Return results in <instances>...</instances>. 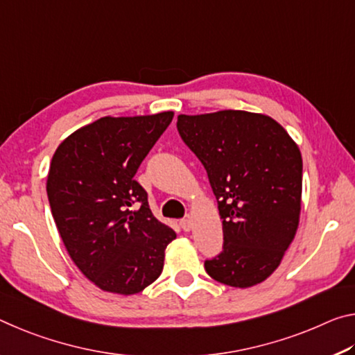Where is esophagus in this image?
Segmentation results:
<instances>
[{
  "mask_svg": "<svg viewBox=\"0 0 355 355\" xmlns=\"http://www.w3.org/2000/svg\"><path fill=\"white\" fill-rule=\"evenodd\" d=\"M191 226H193V222H191V218H184L181 220V228L184 231H190Z\"/></svg>",
  "mask_w": 355,
  "mask_h": 355,
  "instance_id": "obj_1",
  "label": "esophagus"
}]
</instances>
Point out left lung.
Returning <instances> with one entry per match:
<instances>
[{"instance_id":"obj_1","label":"left lung","mask_w":355,"mask_h":355,"mask_svg":"<svg viewBox=\"0 0 355 355\" xmlns=\"http://www.w3.org/2000/svg\"><path fill=\"white\" fill-rule=\"evenodd\" d=\"M178 130L206 168L223 225V252L206 272L232 288L263 283L297 232L299 146L270 116L242 110L179 114Z\"/></svg>"}]
</instances>
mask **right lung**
Returning a JSON list of instances; mask_svg holds the SVG:
<instances>
[{"mask_svg": "<svg viewBox=\"0 0 355 355\" xmlns=\"http://www.w3.org/2000/svg\"><path fill=\"white\" fill-rule=\"evenodd\" d=\"M173 112L105 116L71 133L46 176L51 214L69 257L102 291L132 295L164 270L176 232L150 212L133 176Z\"/></svg>", "mask_w": 355, "mask_h": 355, "instance_id": "right-lung-1", "label": "right lung"}]
</instances>
